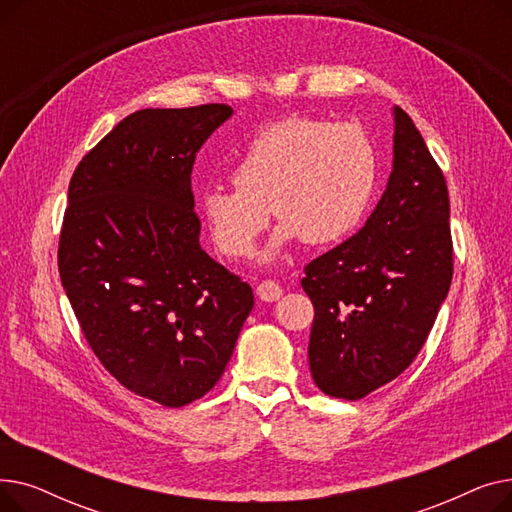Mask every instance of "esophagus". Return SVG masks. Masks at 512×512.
<instances>
[{"mask_svg":"<svg viewBox=\"0 0 512 512\" xmlns=\"http://www.w3.org/2000/svg\"><path fill=\"white\" fill-rule=\"evenodd\" d=\"M282 292H284L282 286L278 282H274V280H263V282L257 284V297L261 301H265V303L278 301L282 297Z\"/></svg>","mask_w":512,"mask_h":512,"instance_id":"1","label":"esophagus"}]
</instances>
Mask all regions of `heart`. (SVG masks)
I'll return each instance as SVG.
<instances>
[{
    "label": "heart",
    "mask_w": 512,
    "mask_h": 512,
    "mask_svg": "<svg viewBox=\"0 0 512 512\" xmlns=\"http://www.w3.org/2000/svg\"><path fill=\"white\" fill-rule=\"evenodd\" d=\"M375 151L363 128L290 116L265 126L232 168L236 188L211 186L201 211L215 249L230 259L253 253L274 215L282 222L263 261L297 240L324 247L363 222L375 191Z\"/></svg>",
    "instance_id": "b5f03b06"
}]
</instances>
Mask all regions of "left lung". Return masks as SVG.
<instances>
[{
  "instance_id": "8db88e82",
  "label": "left lung",
  "mask_w": 512,
  "mask_h": 512,
  "mask_svg": "<svg viewBox=\"0 0 512 512\" xmlns=\"http://www.w3.org/2000/svg\"><path fill=\"white\" fill-rule=\"evenodd\" d=\"M394 159L365 226L305 267L315 309L309 367L321 392L359 400L405 371L452 282L450 201L442 170L394 105Z\"/></svg>"
}]
</instances>
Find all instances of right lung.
<instances>
[{"label":"right lung","mask_w":512,"mask_h":512,"mask_svg":"<svg viewBox=\"0 0 512 512\" xmlns=\"http://www.w3.org/2000/svg\"><path fill=\"white\" fill-rule=\"evenodd\" d=\"M232 107L141 110L72 174L58 267L101 365L164 407L207 394L232 357L253 290L199 242L191 172Z\"/></svg>","instance_id":"right-lung-1"}]
</instances>
